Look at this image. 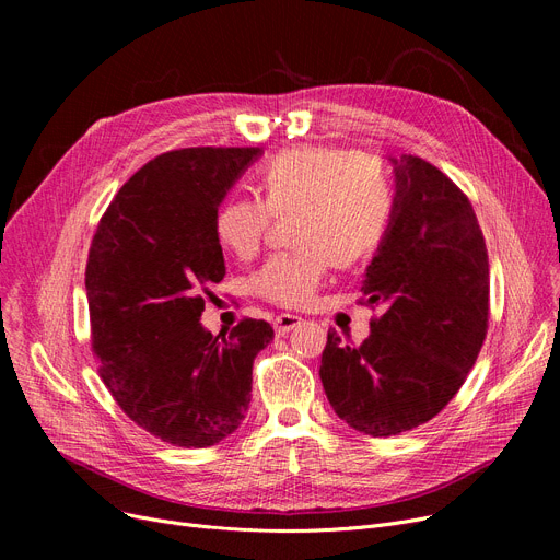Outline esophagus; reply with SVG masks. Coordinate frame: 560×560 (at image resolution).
<instances>
[{
    "label": "esophagus",
    "mask_w": 560,
    "mask_h": 560,
    "mask_svg": "<svg viewBox=\"0 0 560 560\" xmlns=\"http://www.w3.org/2000/svg\"><path fill=\"white\" fill-rule=\"evenodd\" d=\"M302 325V317L300 315H290V313H281L275 317V331L277 336H285L290 334L295 327Z\"/></svg>",
    "instance_id": "esophagus-1"
}]
</instances>
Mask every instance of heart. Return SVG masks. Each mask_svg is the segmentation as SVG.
Masks as SVG:
<instances>
[{"mask_svg":"<svg viewBox=\"0 0 560 560\" xmlns=\"http://www.w3.org/2000/svg\"><path fill=\"white\" fill-rule=\"evenodd\" d=\"M260 197L231 195L215 211L218 243L241 260L262 247L275 218H292L300 249L265 260L249 279L256 298L306 306L329 265L351 268L384 243L393 220V192L381 167L359 152L338 147H292L260 172Z\"/></svg>","mask_w":560,"mask_h":560,"instance_id":"heart-1","label":"heart"}]
</instances>
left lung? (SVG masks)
<instances>
[{"mask_svg": "<svg viewBox=\"0 0 560 560\" xmlns=\"http://www.w3.org/2000/svg\"><path fill=\"white\" fill-rule=\"evenodd\" d=\"M393 163V220L359 300L381 315L361 345L329 331L319 365L338 418L372 438L416 429L454 399L490 317L488 249L467 195L420 156Z\"/></svg>", "mask_w": 560, "mask_h": 560, "instance_id": "left-lung-1", "label": "left lung"}]
</instances>
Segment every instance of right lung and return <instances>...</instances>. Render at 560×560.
I'll return each instance as SVG.
<instances>
[{
    "mask_svg": "<svg viewBox=\"0 0 560 560\" xmlns=\"http://www.w3.org/2000/svg\"><path fill=\"white\" fill-rule=\"evenodd\" d=\"M258 147H186L144 163L117 190L85 265L100 376L125 413L174 447H211L241 427L252 368L275 338L243 317L229 334L199 325L224 279L213 220Z\"/></svg>",
    "mask_w": 560,
    "mask_h": 560,
    "instance_id": "right-lung-1",
    "label": "right lung"
}]
</instances>
